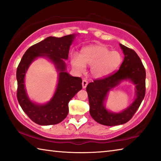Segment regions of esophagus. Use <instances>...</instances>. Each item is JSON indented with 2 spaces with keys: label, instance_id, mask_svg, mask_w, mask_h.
<instances>
[{
  "label": "esophagus",
  "instance_id": "esophagus-1",
  "mask_svg": "<svg viewBox=\"0 0 161 161\" xmlns=\"http://www.w3.org/2000/svg\"><path fill=\"white\" fill-rule=\"evenodd\" d=\"M87 84H88V81H87L86 80H82V87L84 89L86 88V86H87Z\"/></svg>",
  "mask_w": 161,
  "mask_h": 161
}]
</instances>
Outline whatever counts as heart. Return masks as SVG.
<instances>
[{"mask_svg":"<svg viewBox=\"0 0 161 161\" xmlns=\"http://www.w3.org/2000/svg\"><path fill=\"white\" fill-rule=\"evenodd\" d=\"M70 60L72 67L77 72H83L86 64L92 65V75L101 78L112 73L121 64L122 58L118 52L110 51L103 45H95L84 47L80 55L72 53Z\"/></svg>","mask_w":161,"mask_h":161,"instance_id":"heart-1","label":"heart"}]
</instances>
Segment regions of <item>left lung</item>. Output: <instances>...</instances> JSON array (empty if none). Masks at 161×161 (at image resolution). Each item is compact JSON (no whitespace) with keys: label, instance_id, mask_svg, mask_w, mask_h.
Masks as SVG:
<instances>
[{"label":"left lung","instance_id":"obj_1","mask_svg":"<svg viewBox=\"0 0 161 161\" xmlns=\"http://www.w3.org/2000/svg\"><path fill=\"white\" fill-rule=\"evenodd\" d=\"M124 59L119 69L103 78L97 79L86 86L89 113L95 121L105 126L126 124L139 108L146 94V69L139 57L132 49L120 44ZM129 78L136 84V99L127 109L119 114L111 113L103 107V102L111 88L121 80Z\"/></svg>","mask_w":161,"mask_h":161}]
</instances>
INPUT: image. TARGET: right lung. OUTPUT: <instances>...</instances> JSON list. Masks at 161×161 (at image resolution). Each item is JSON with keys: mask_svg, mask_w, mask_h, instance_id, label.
I'll list each match as a JSON object with an SVG mask.
<instances>
[{"mask_svg": "<svg viewBox=\"0 0 161 161\" xmlns=\"http://www.w3.org/2000/svg\"><path fill=\"white\" fill-rule=\"evenodd\" d=\"M74 38V35L62 37H48L30 47L18 64L16 72L17 99L22 109L37 124L47 126L59 124L63 121L69 112L68 103L69 101L82 88V80L80 77H72L65 72L63 59L68 58L69 47ZM40 56H47L60 71L56 93L51 102L44 105H37L31 102L26 97L24 85V78L29 65Z\"/></svg>", "mask_w": 161, "mask_h": 161, "instance_id": "right-lung-1", "label": "right lung"}]
</instances>
